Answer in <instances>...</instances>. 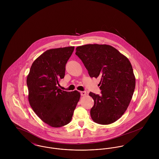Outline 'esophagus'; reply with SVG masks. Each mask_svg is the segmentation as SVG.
I'll return each mask as SVG.
<instances>
[{
  "label": "esophagus",
  "instance_id": "1",
  "mask_svg": "<svg viewBox=\"0 0 159 159\" xmlns=\"http://www.w3.org/2000/svg\"><path fill=\"white\" fill-rule=\"evenodd\" d=\"M80 93H81V96H85L86 95V92H85V91H81Z\"/></svg>",
  "mask_w": 159,
  "mask_h": 159
}]
</instances>
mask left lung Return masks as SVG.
<instances>
[{
    "label": "left lung",
    "mask_w": 159,
    "mask_h": 159,
    "mask_svg": "<svg viewBox=\"0 0 159 159\" xmlns=\"http://www.w3.org/2000/svg\"><path fill=\"white\" fill-rule=\"evenodd\" d=\"M76 55L82 61L91 78H100L101 95L90 92L94 101L92 120L108 125L125 113L135 88V77L127 57L113 46L89 44L78 46Z\"/></svg>",
    "instance_id": "1"
}]
</instances>
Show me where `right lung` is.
Here are the masks:
<instances>
[{
	"instance_id": "obj_1",
	"label": "right lung",
	"mask_w": 159,
	"mask_h": 159,
	"mask_svg": "<svg viewBox=\"0 0 159 159\" xmlns=\"http://www.w3.org/2000/svg\"><path fill=\"white\" fill-rule=\"evenodd\" d=\"M75 47L50 49L37 57L27 77L28 99L35 114L52 127L71 121L80 98L77 91H62L59 81L64 78L66 65Z\"/></svg>"
}]
</instances>
